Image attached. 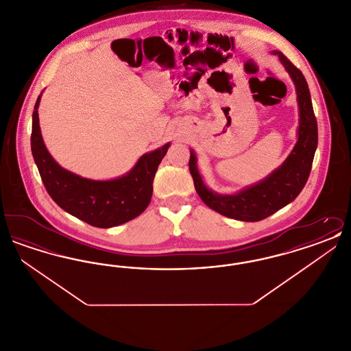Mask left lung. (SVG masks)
<instances>
[{"mask_svg":"<svg viewBox=\"0 0 351 351\" xmlns=\"http://www.w3.org/2000/svg\"><path fill=\"white\" fill-rule=\"evenodd\" d=\"M272 53L279 56L296 86L300 113L299 138L283 165L262 182L247 186L238 193L218 195L202 182L193 151H191L189 158V171L201 200L225 217L246 222L265 219L299 196L309 178L317 149V121L306 80L300 69L295 67L280 51H272Z\"/></svg>","mask_w":351,"mask_h":351,"instance_id":"1","label":"left lung"}]
</instances>
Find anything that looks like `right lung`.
<instances>
[{"instance_id":"add662e5","label":"right lung","mask_w":351,"mask_h":351,"mask_svg":"<svg viewBox=\"0 0 351 351\" xmlns=\"http://www.w3.org/2000/svg\"><path fill=\"white\" fill-rule=\"evenodd\" d=\"M35 102L32 152L51 199L73 217L96 228H113L138 217L150 204L152 182L169 143L139 158L133 169L113 180H90L60 167L46 149Z\"/></svg>"}]
</instances>
